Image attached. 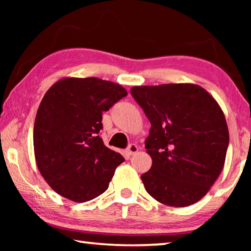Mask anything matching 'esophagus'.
Here are the masks:
<instances>
[{
	"instance_id": "obj_1",
	"label": "esophagus",
	"mask_w": 251,
	"mask_h": 251,
	"mask_svg": "<svg viewBox=\"0 0 251 251\" xmlns=\"http://www.w3.org/2000/svg\"><path fill=\"white\" fill-rule=\"evenodd\" d=\"M126 151L128 155H134L138 151V147H137V145H135V144H130V145L127 147Z\"/></svg>"
}]
</instances>
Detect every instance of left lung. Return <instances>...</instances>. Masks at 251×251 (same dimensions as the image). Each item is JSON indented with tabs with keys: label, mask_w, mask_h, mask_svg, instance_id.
<instances>
[{
	"label": "left lung",
	"mask_w": 251,
	"mask_h": 251,
	"mask_svg": "<svg viewBox=\"0 0 251 251\" xmlns=\"http://www.w3.org/2000/svg\"><path fill=\"white\" fill-rule=\"evenodd\" d=\"M130 94L151 124L145 148L152 164L142 175L146 192L172 207L201 201L226 159L229 133L220 106L195 84L134 86Z\"/></svg>",
	"instance_id": "8db88e82"
}]
</instances>
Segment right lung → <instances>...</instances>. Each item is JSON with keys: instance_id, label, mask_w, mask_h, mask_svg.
<instances>
[{"instance_id": "add662e5", "label": "right lung", "mask_w": 251, "mask_h": 251, "mask_svg": "<svg viewBox=\"0 0 251 251\" xmlns=\"http://www.w3.org/2000/svg\"><path fill=\"white\" fill-rule=\"evenodd\" d=\"M126 95L120 84L96 77L62 78L45 93L34 123V154L54 192L84 202L108 188L125 159L99 136L101 114Z\"/></svg>"}]
</instances>
